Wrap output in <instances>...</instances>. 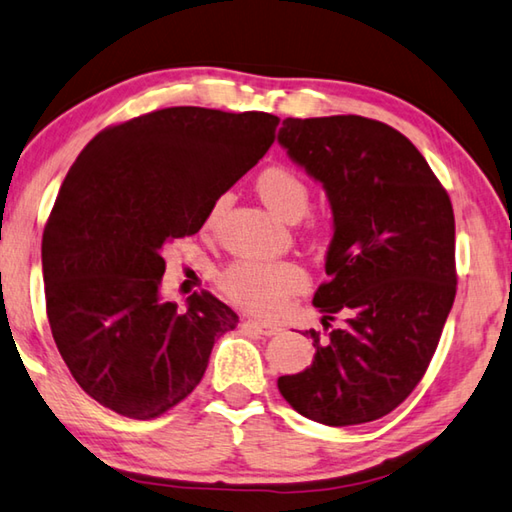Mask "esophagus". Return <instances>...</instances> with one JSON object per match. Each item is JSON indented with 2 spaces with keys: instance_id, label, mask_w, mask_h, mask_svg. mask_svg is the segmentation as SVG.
I'll use <instances>...</instances> for the list:
<instances>
[{
  "instance_id": "esophagus-1",
  "label": "esophagus",
  "mask_w": 512,
  "mask_h": 512,
  "mask_svg": "<svg viewBox=\"0 0 512 512\" xmlns=\"http://www.w3.org/2000/svg\"><path fill=\"white\" fill-rule=\"evenodd\" d=\"M247 326L254 330V333L263 335V337H272V335H276L281 330L276 324H267V321H258V319H249Z\"/></svg>"
}]
</instances>
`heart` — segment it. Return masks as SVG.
<instances>
[{"mask_svg": "<svg viewBox=\"0 0 512 512\" xmlns=\"http://www.w3.org/2000/svg\"><path fill=\"white\" fill-rule=\"evenodd\" d=\"M256 193L274 215L285 222H297L310 206V188L299 173L288 166H270L256 177ZM222 211V200L211 206L206 224H215ZM308 231L315 240H324L330 224L324 218H312ZM224 294L249 312L272 315L283 303L308 290V276L299 265L288 261H236L220 274Z\"/></svg>", "mask_w": 512, "mask_h": 512, "instance_id": "b5f03b06", "label": "heart"}]
</instances>
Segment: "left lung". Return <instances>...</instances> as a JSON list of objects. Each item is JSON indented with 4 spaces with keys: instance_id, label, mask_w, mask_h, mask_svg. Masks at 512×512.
<instances>
[{
    "instance_id": "8db88e82",
    "label": "left lung",
    "mask_w": 512,
    "mask_h": 512,
    "mask_svg": "<svg viewBox=\"0 0 512 512\" xmlns=\"http://www.w3.org/2000/svg\"><path fill=\"white\" fill-rule=\"evenodd\" d=\"M279 141L324 184L335 233L312 303L326 339L279 378L301 416L346 427L387 416L423 380L456 297L450 195L405 134L355 114L285 119ZM345 324L332 328V321Z\"/></svg>"
}]
</instances>
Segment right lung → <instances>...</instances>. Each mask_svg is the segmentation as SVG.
<instances>
[{
    "mask_svg": "<svg viewBox=\"0 0 512 512\" xmlns=\"http://www.w3.org/2000/svg\"><path fill=\"white\" fill-rule=\"evenodd\" d=\"M279 116L164 107L107 125L80 152L42 233L53 342L87 396L125 418L179 405L238 315L211 292L159 299L164 249L202 229L261 159Z\"/></svg>",
    "mask_w": 512,
    "mask_h": 512,
    "instance_id": "obj_1",
    "label": "right lung"
}]
</instances>
